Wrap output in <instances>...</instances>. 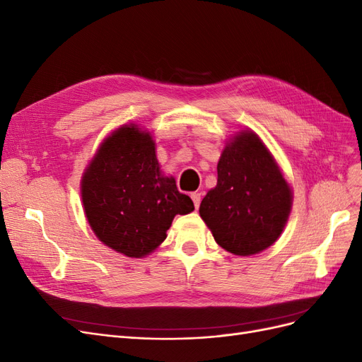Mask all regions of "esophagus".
Returning <instances> with one entry per match:
<instances>
[{
    "mask_svg": "<svg viewBox=\"0 0 362 362\" xmlns=\"http://www.w3.org/2000/svg\"><path fill=\"white\" fill-rule=\"evenodd\" d=\"M192 199H193V204H194V208L198 210L199 205H201V193H192Z\"/></svg>",
    "mask_w": 362,
    "mask_h": 362,
    "instance_id": "34e87169",
    "label": "esophagus"
}]
</instances>
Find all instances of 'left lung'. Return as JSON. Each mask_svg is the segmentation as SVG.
Segmentation results:
<instances>
[{
  "label": "left lung",
  "instance_id": "1",
  "mask_svg": "<svg viewBox=\"0 0 362 362\" xmlns=\"http://www.w3.org/2000/svg\"><path fill=\"white\" fill-rule=\"evenodd\" d=\"M291 210V190L257 134L242 131L217 164V185L199 214L216 243L234 255H254L276 242Z\"/></svg>",
  "mask_w": 362,
  "mask_h": 362
}]
</instances>
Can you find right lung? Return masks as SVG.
I'll list each match as a JSON object with an SVG mask.
<instances>
[{"mask_svg":"<svg viewBox=\"0 0 362 362\" xmlns=\"http://www.w3.org/2000/svg\"><path fill=\"white\" fill-rule=\"evenodd\" d=\"M86 217L104 245L131 258L148 255L166 238L177 214L193 201L163 177L146 131L124 125L107 137L81 182Z\"/></svg>","mask_w":362,"mask_h":362,"instance_id":"add662e5","label":"right lung"}]
</instances>
